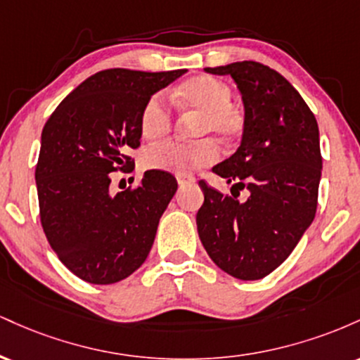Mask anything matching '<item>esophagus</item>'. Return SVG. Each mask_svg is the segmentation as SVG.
I'll return each instance as SVG.
<instances>
[{
	"label": "esophagus",
	"mask_w": 360,
	"mask_h": 360,
	"mask_svg": "<svg viewBox=\"0 0 360 360\" xmlns=\"http://www.w3.org/2000/svg\"><path fill=\"white\" fill-rule=\"evenodd\" d=\"M176 179H177V183H179V186L194 183V177L193 176H188V174H177Z\"/></svg>",
	"instance_id": "34e87169"
}]
</instances>
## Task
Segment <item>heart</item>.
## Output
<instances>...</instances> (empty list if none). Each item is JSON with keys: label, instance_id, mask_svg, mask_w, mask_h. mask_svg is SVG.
Instances as JSON below:
<instances>
[{"label": "heart", "instance_id": "heart-1", "mask_svg": "<svg viewBox=\"0 0 360 360\" xmlns=\"http://www.w3.org/2000/svg\"><path fill=\"white\" fill-rule=\"evenodd\" d=\"M233 93L229 84L212 76L186 81L176 93V103L186 110L200 113L194 127L196 135L217 134L223 142H233L243 130L242 117L232 108ZM172 128V111L162 93L152 94L140 113V131L146 139H159ZM220 150L212 139L193 142L164 140L142 152V164L150 171L191 174L198 169L217 162Z\"/></svg>", "mask_w": 360, "mask_h": 360}]
</instances>
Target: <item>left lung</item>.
Here are the masks:
<instances>
[{
    "label": "left lung",
    "instance_id": "1",
    "mask_svg": "<svg viewBox=\"0 0 360 360\" xmlns=\"http://www.w3.org/2000/svg\"><path fill=\"white\" fill-rule=\"evenodd\" d=\"M205 71L232 76L245 108L240 147L212 171L233 183L232 189L247 188L250 196L240 203L201 179L198 233L226 274L262 279L289 257L315 218L321 177L318 123L291 82L267 65L243 60Z\"/></svg>",
    "mask_w": 360,
    "mask_h": 360
}]
</instances>
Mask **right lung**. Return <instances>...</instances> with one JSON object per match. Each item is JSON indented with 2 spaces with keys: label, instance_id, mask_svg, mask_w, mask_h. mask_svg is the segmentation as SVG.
Segmentation results:
<instances>
[{
  "label": "right lung",
  "instance_id": "1",
  "mask_svg": "<svg viewBox=\"0 0 360 360\" xmlns=\"http://www.w3.org/2000/svg\"><path fill=\"white\" fill-rule=\"evenodd\" d=\"M186 69H106L81 82L42 130L35 167L40 223L60 262L91 284H113L146 262L174 196L171 172L147 171L135 188L110 193L111 172H130L140 113Z\"/></svg>",
  "mask_w": 360,
  "mask_h": 360
}]
</instances>
